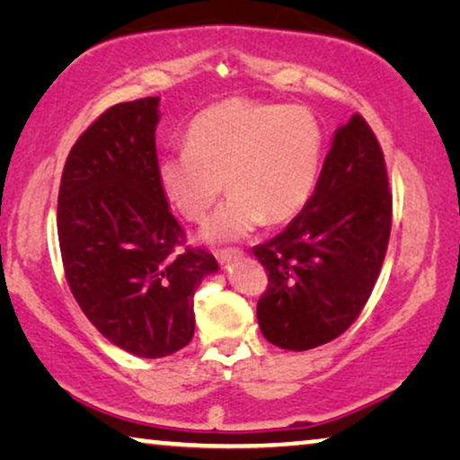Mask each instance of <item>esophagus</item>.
Returning a JSON list of instances; mask_svg holds the SVG:
<instances>
[{
  "instance_id": "34e87169",
  "label": "esophagus",
  "mask_w": 460,
  "mask_h": 460,
  "mask_svg": "<svg viewBox=\"0 0 460 460\" xmlns=\"http://www.w3.org/2000/svg\"><path fill=\"white\" fill-rule=\"evenodd\" d=\"M243 254H244V251H240V249H220V251H216V259L220 261V263H228L230 259L243 257Z\"/></svg>"
}]
</instances>
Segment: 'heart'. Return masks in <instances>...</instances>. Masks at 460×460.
Segmentation results:
<instances>
[{
  "instance_id": "1",
  "label": "heart",
  "mask_w": 460,
  "mask_h": 460,
  "mask_svg": "<svg viewBox=\"0 0 460 460\" xmlns=\"http://www.w3.org/2000/svg\"><path fill=\"white\" fill-rule=\"evenodd\" d=\"M324 129L298 104L226 98L197 112L185 131V150L160 160V187L189 222H203L222 195L201 238L228 243L261 224H284L300 214L319 181Z\"/></svg>"
}]
</instances>
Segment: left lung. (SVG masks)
Instances as JSON below:
<instances>
[{"label":"left lung","mask_w":460,"mask_h":460,"mask_svg":"<svg viewBox=\"0 0 460 460\" xmlns=\"http://www.w3.org/2000/svg\"><path fill=\"white\" fill-rule=\"evenodd\" d=\"M391 217L383 150L364 117L353 115L335 131L304 209L252 249L270 281L257 304L267 341L306 351L345 333L378 279Z\"/></svg>","instance_id":"8db88e82"}]
</instances>
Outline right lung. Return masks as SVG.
I'll list each match as a JSON object with an SVG mask.
<instances>
[{"label":"right lung","instance_id":"add662e5","mask_svg":"<svg viewBox=\"0 0 460 460\" xmlns=\"http://www.w3.org/2000/svg\"><path fill=\"white\" fill-rule=\"evenodd\" d=\"M158 96L115 104L63 166L58 234L66 279L112 345L164 358L193 339V296L216 257L187 246L158 181Z\"/></svg>","mask_w":460,"mask_h":460}]
</instances>
